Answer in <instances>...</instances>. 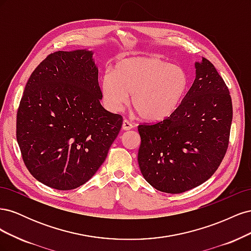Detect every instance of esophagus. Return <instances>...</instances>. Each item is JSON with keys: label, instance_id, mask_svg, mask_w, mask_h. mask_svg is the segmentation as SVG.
Masks as SVG:
<instances>
[{"label": "esophagus", "instance_id": "1", "mask_svg": "<svg viewBox=\"0 0 251 251\" xmlns=\"http://www.w3.org/2000/svg\"><path fill=\"white\" fill-rule=\"evenodd\" d=\"M133 126H134L133 124H131L130 121H128L127 119H125V120H124V123H123V128H124V130L130 131Z\"/></svg>", "mask_w": 251, "mask_h": 251}]
</instances>
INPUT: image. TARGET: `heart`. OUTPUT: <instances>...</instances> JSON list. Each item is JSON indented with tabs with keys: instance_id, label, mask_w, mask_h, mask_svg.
Returning a JSON list of instances; mask_svg holds the SVG:
<instances>
[{
	"instance_id": "1",
	"label": "heart",
	"mask_w": 251,
	"mask_h": 251,
	"mask_svg": "<svg viewBox=\"0 0 251 251\" xmlns=\"http://www.w3.org/2000/svg\"><path fill=\"white\" fill-rule=\"evenodd\" d=\"M189 77L179 66L158 57L138 56L120 60L100 82L105 108L119 112L131 94V102L147 120H161L176 110L186 95Z\"/></svg>"
}]
</instances>
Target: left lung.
<instances>
[{
	"instance_id": "obj_1",
	"label": "left lung",
	"mask_w": 251,
	"mask_h": 251,
	"mask_svg": "<svg viewBox=\"0 0 251 251\" xmlns=\"http://www.w3.org/2000/svg\"><path fill=\"white\" fill-rule=\"evenodd\" d=\"M196 78L179 107L155 124L138 126V164L156 189L180 194L209 179L229 143L232 103L215 66L202 57Z\"/></svg>"
}]
</instances>
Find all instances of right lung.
<instances>
[{
  "instance_id": "1",
  "label": "right lung",
  "mask_w": 251,
  "mask_h": 251,
  "mask_svg": "<svg viewBox=\"0 0 251 251\" xmlns=\"http://www.w3.org/2000/svg\"><path fill=\"white\" fill-rule=\"evenodd\" d=\"M88 50L56 51L29 77L17 113V140L29 173L69 191L107 158L123 116L100 104L98 69Z\"/></svg>"
}]
</instances>
